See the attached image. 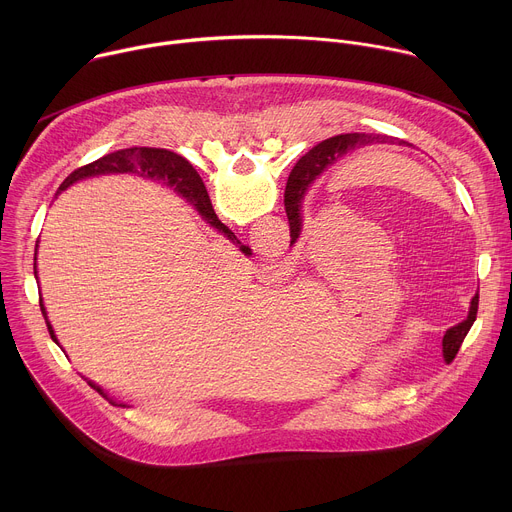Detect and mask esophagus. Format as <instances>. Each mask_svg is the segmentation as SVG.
I'll list each match as a JSON object with an SVG mask.
<instances>
[{
    "mask_svg": "<svg viewBox=\"0 0 512 512\" xmlns=\"http://www.w3.org/2000/svg\"><path fill=\"white\" fill-rule=\"evenodd\" d=\"M267 273H269L271 277H277V275L283 273V267L277 265V263H275V265H269V267H267Z\"/></svg>",
    "mask_w": 512,
    "mask_h": 512,
    "instance_id": "esophagus-1",
    "label": "esophagus"
}]
</instances>
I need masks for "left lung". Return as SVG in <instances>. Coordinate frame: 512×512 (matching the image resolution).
Listing matches in <instances>:
<instances>
[{"mask_svg":"<svg viewBox=\"0 0 512 512\" xmlns=\"http://www.w3.org/2000/svg\"><path fill=\"white\" fill-rule=\"evenodd\" d=\"M373 139H381L383 143H399V145H405L407 141L403 139H393V137H387V135H367V133H344V135H334L330 139H324L322 143H318L316 148H312L302 160H300V166L298 168V178L289 180L287 186H285V196H283V202H285V212H287V221H289V235H291V243H296L298 237H300V231H302V198L308 190V186L324 172L328 170L330 166H334L338 160L346 158L350 152L358 150L360 145L369 143ZM476 312H478V294L472 298L470 302V312H468V318L464 322H460L458 326L450 328L444 336V356L446 360H454L468 330L472 328L474 320H476Z\"/></svg>","mask_w":512,"mask_h":512,"instance_id":"left-lung-1","label":"left lung"}]
</instances>
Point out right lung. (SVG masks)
Wrapping results in <instances>:
<instances>
[{
    "instance_id": "right-lung-1",
    "label": "right lung",
    "mask_w": 512,
    "mask_h": 512,
    "mask_svg": "<svg viewBox=\"0 0 512 512\" xmlns=\"http://www.w3.org/2000/svg\"><path fill=\"white\" fill-rule=\"evenodd\" d=\"M105 174H135V176L148 178V180H154V182H162V184L174 188V192L182 194L200 212L204 221H208L214 229L225 233L233 243H239L237 237L229 231V227H225L221 221H218V216L214 214L208 192H206L198 172L192 168V164L186 158H182L174 152H168V150H160V148H127V150L107 154V156L75 170L60 184L58 190H66L70 184H75L79 180L105 176ZM241 251L245 255H251V249L245 247V245H241ZM34 275H36V263H34ZM40 310H42V316L46 320L50 338L58 344L56 334H54V330H52V326L46 318V308L42 304V298H40ZM89 385L93 389H97L101 395H105L101 387H97L93 383H89ZM121 407H125V405H121Z\"/></svg>"
}]
</instances>
